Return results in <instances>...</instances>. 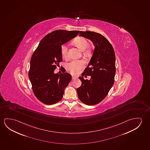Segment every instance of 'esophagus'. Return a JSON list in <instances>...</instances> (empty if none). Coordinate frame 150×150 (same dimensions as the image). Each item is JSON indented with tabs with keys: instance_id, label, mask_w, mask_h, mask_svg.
<instances>
[{
	"instance_id": "1",
	"label": "esophagus",
	"mask_w": 150,
	"mask_h": 150,
	"mask_svg": "<svg viewBox=\"0 0 150 150\" xmlns=\"http://www.w3.org/2000/svg\"><path fill=\"white\" fill-rule=\"evenodd\" d=\"M77 77H76V76H72V79H77Z\"/></svg>"
}]
</instances>
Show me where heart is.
Segmentation results:
<instances>
[{"label": "heart", "instance_id": "1", "mask_svg": "<svg viewBox=\"0 0 150 150\" xmlns=\"http://www.w3.org/2000/svg\"><path fill=\"white\" fill-rule=\"evenodd\" d=\"M75 42L79 48L82 51L85 50L89 45L87 39L83 37L77 38ZM61 53L63 58L67 59L68 58V50L65 44L63 45L61 47ZM84 65L85 62L82 60H73L67 64V69L71 74H76L80 71Z\"/></svg>", "mask_w": 150, "mask_h": 150}]
</instances>
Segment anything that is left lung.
I'll return each instance as SVG.
<instances>
[{
    "mask_svg": "<svg viewBox=\"0 0 150 150\" xmlns=\"http://www.w3.org/2000/svg\"><path fill=\"white\" fill-rule=\"evenodd\" d=\"M79 36L91 40L95 49L82 76L79 77L81 85L77 89V92L83 103L93 105L101 102L113 86L116 72L115 55L112 45L99 33L81 31ZM85 74L91 76L90 80L83 79Z\"/></svg>",
    "mask_w": 150,
    "mask_h": 150,
    "instance_id": "left-lung-1",
    "label": "left lung"
}]
</instances>
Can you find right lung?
<instances>
[{
	"label": "right lung",
	"instance_id": "1",
	"mask_svg": "<svg viewBox=\"0 0 150 150\" xmlns=\"http://www.w3.org/2000/svg\"><path fill=\"white\" fill-rule=\"evenodd\" d=\"M79 30H57L42 39L33 54L28 77L35 96L47 105L56 103L62 99L65 88L71 81V74L54 73L62 61L61 47L77 36Z\"/></svg>",
	"mask_w": 150,
	"mask_h": 150
}]
</instances>
